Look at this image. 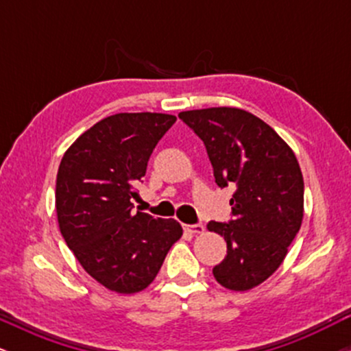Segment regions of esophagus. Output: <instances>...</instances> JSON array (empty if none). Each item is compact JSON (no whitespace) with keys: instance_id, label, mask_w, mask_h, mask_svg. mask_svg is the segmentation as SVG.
Listing matches in <instances>:
<instances>
[{"instance_id":"34e87169","label":"esophagus","mask_w":351,"mask_h":351,"mask_svg":"<svg viewBox=\"0 0 351 351\" xmlns=\"http://www.w3.org/2000/svg\"><path fill=\"white\" fill-rule=\"evenodd\" d=\"M184 231L191 232V234H203L204 226L203 224H183Z\"/></svg>"}]
</instances>
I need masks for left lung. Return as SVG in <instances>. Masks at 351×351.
Masks as SVG:
<instances>
[{
  "label": "left lung",
  "mask_w": 351,
  "mask_h": 351,
  "mask_svg": "<svg viewBox=\"0 0 351 351\" xmlns=\"http://www.w3.org/2000/svg\"><path fill=\"white\" fill-rule=\"evenodd\" d=\"M178 117L203 140L217 186H236L229 201L232 219L208 223L228 244L213 276L229 291H249L277 271L300 229L299 162L274 128L241 108L211 107Z\"/></svg>",
  "instance_id": "obj_1"
}]
</instances>
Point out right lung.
I'll return each instance as SVG.
<instances>
[{
  "mask_svg": "<svg viewBox=\"0 0 351 351\" xmlns=\"http://www.w3.org/2000/svg\"><path fill=\"white\" fill-rule=\"evenodd\" d=\"M175 122V115L152 112L110 115L84 132L60 160V234L88 276L108 291L147 289L183 234L178 221L132 211L150 155Z\"/></svg>",
  "mask_w": 351,
  "mask_h": 351,
  "instance_id": "right-lung-1",
  "label": "right lung"
}]
</instances>
